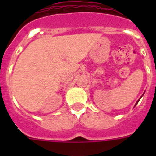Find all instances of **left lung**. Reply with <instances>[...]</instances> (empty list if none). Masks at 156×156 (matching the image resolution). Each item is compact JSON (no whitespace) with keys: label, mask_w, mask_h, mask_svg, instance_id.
<instances>
[{"label":"left lung","mask_w":156,"mask_h":156,"mask_svg":"<svg viewBox=\"0 0 156 156\" xmlns=\"http://www.w3.org/2000/svg\"><path fill=\"white\" fill-rule=\"evenodd\" d=\"M143 95H144V93H143ZM143 95H142V96H143ZM142 96H141V97H142ZM141 97H140V99H141ZM140 99H139V100H138V101H137V103H136V104H135V106H136V105H137V104H138V101L140 100Z\"/></svg>","instance_id":"obj_1"}]
</instances>
